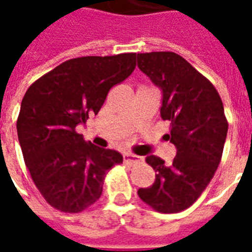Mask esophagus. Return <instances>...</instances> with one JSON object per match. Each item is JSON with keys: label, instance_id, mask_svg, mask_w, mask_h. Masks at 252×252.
Segmentation results:
<instances>
[{"label": "esophagus", "instance_id": "esophagus-1", "mask_svg": "<svg viewBox=\"0 0 252 252\" xmlns=\"http://www.w3.org/2000/svg\"><path fill=\"white\" fill-rule=\"evenodd\" d=\"M142 159L136 157V155H132V154H124V162L126 164H136L140 163Z\"/></svg>", "mask_w": 252, "mask_h": 252}]
</instances>
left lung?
Returning a JSON list of instances; mask_svg holds the SVG:
<instances>
[{"label":"left lung","mask_w":252,"mask_h":252,"mask_svg":"<svg viewBox=\"0 0 252 252\" xmlns=\"http://www.w3.org/2000/svg\"><path fill=\"white\" fill-rule=\"evenodd\" d=\"M137 67L162 89L160 117L170 121L166 139L177 147L171 163L146 158L155 182L137 194L157 212L178 213L194 204L220 164L228 132L222 101L211 81L175 52L137 54Z\"/></svg>","instance_id":"obj_1"}]
</instances>
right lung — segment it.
<instances>
[{"mask_svg":"<svg viewBox=\"0 0 252 252\" xmlns=\"http://www.w3.org/2000/svg\"><path fill=\"white\" fill-rule=\"evenodd\" d=\"M136 54L70 59L31 85L21 101L17 135L25 164L44 200L79 213L102 193L106 173L123 157L85 142L75 131L97 115L109 90L129 77Z\"/></svg>","mask_w":252,"mask_h":252,"instance_id":"1","label":"right lung"}]
</instances>
